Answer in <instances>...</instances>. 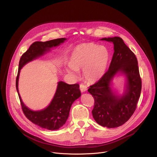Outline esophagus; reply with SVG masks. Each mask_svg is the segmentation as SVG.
<instances>
[{
	"instance_id": "34e87169",
	"label": "esophagus",
	"mask_w": 157,
	"mask_h": 157,
	"mask_svg": "<svg viewBox=\"0 0 157 157\" xmlns=\"http://www.w3.org/2000/svg\"><path fill=\"white\" fill-rule=\"evenodd\" d=\"M79 88H80V90H81V92H85V91H86L87 90V86L85 85L82 84V83L80 84Z\"/></svg>"
}]
</instances>
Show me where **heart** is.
<instances>
[{
    "label": "heart",
    "instance_id": "heart-1",
    "mask_svg": "<svg viewBox=\"0 0 157 157\" xmlns=\"http://www.w3.org/2000/svg\"><path fill=\"white\" fill-rule=\"evenodd\" d=\"M109 59V52L105 47L93 43L83 44L72 50L66 69L75 75L82 69L85 78L90 82H95L105 74Z\"/></svg>",
    "mask_w": 157,
    "mask_h": 157
}]
</instances>
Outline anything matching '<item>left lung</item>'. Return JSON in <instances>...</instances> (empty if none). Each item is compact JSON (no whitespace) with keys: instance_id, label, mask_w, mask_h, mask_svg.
Masks as SVG:
<instances>
[{"instance_id":"1","label":"left lung","mask_w":157,"mask_h":157,"mask_svg":"<svg viewBox=\"0 0 157 157\" xmlns=\"http://www.w3.org/2000/svg\"><path fill=\"white\" fill-rule=\"evenodd\" d=\"M113 44L114 52L109 70L88 90L95 100L92 114L95 121L103 127L113 128L122 126L132 116L141 91L138 60L130 48L118 36L104 38ZM117 73L127 76V90L122 96H117L110 85Z\"/></svg>"}]
</instances>
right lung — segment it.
I'll return each mask as SVG.
<instances>
[{
  "mask_svg": "<svg viewBox=\"0 0 157 157\" xmlns=\"http://www.w3.org/2000/svg\"><path fill=\"white\" fill-rule=\"evenodd\" d=\"M66 38H61L47 41H35L21 57L16 81V86L20 100L21 105L25 116L37 126L48 129H59L66 123L69 115L71 107L76 99L81 96L78 84L68 85L63 81L58 82L55 95L49 105L41 110L33 111L23 103L18 90V80L20 70L29 62L44 55L50 48L60 45Z\"/></svg>",
  "mask_w": 157,
  "mask_h": 157,
  "instance_id": "obj_1",
  "label": "right lung"
}]
</instances>
